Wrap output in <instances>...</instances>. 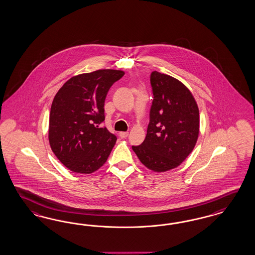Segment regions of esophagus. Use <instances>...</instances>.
<instances>
[{"label":"esophagus","instance_id":"1","mask_svg":"<svg viewBox=\"0 0 255 255\" xmlns=\"http://www.w3.org/2000/svg\"><path fill=\"white\" fill-rule=\"evenodd\" d=\"M119 134H120V137H121V138H126V137L129 135L128 131H121Z\"/></svg>","mask_w":255,"mask_h":255}]
</instances>
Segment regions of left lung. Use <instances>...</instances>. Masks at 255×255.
Masks as SVG:
<instances>
[{
	"instance_id": "8db88e82",
	"label": "left lung",
	"mask_w": 255,
	"mask_h": 255,
	"mask_svg": "<svg viewBox=\"0 0 255 255\" xmlns=\"http://www.w3.org/2000/svg\"><path fill=\"white\" fill-rule=\"evenodd\" d=\"M153 101L144 142L131 148L154 172L178 167L193 151L199 134V109L190 90L177 78L153 71Z\"/></svg>"
}]
</instances>
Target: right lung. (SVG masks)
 <instances>
[{
  "mask_svg": "<svg viewBox=\"0 0 255 255\" xmlns=\"http://www.w3.org/2000/svg\"><path fill=\"white\" fill-rule=\"evenodd\" d=\"M124 76L102 69L71 77L56 93L50 108L48 140L56 157L68 169L91 174L107 162L117 137L99 124L110 87Z\"/></svg>",
  "mask_w": 255,
  "mask_h": 255,
  "instance_id": "1",
  "label": "right lung"
}]
</instances>
